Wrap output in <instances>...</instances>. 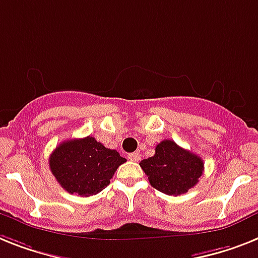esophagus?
Wrapping results in <instances>:
<instances>
[{
  "label": "esophagus",
  "instance_id": "esophagus-1",
  "mask_svg": "<svg viewBox=\"0 0 258 258\" xmlns=\"http://www.w3.org/2000/svg\"><path fill=\"white\" fill-rule=\"evenodd\" d=\"M127 158H129V161H132V162H138V161L141 159V154H140V153H131V154L127 155Z\"/></svg>",
  "mask_w": 258,
  "mask_h": 258
}]
</instances>
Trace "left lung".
<instances>
[{
    "label": "left lung",
    "mask_w": 258,
    "mask_h": 258,
    "mask_svg": "<svg viewBox=\"0 0 258 258\" xmlns=\"http://www.w3.org/2000/svg\"><path fill=\"white\" fill-rule=\"evenodd\" d=\"M155 190L167 195H180L192 188L203 174L204 163L199 155L180 148L171 140L155 146V154L140 162Z\"/></svg>",
    "instance_id": "left-lung-1"
}]
</instances>
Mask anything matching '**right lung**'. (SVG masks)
Wrapping results in <instances>:
<instances>
[{
  "instance_id": "obj_1",
  "label": "right lung",
  "mask_w": 258,
  "mask_h": 258,
  "mask_svg": "<svg viewBox=\"0 0 258 258\" xmlns=\"http://www.w3.org/2000/svg\"><path fill=\"white\" fill-rule=\"evenodd\" d=\"M48 162L52 175L67 192L91 197L109 184L126 159L88 136L57 145Z\"/></svg>"
}]
</instances>
